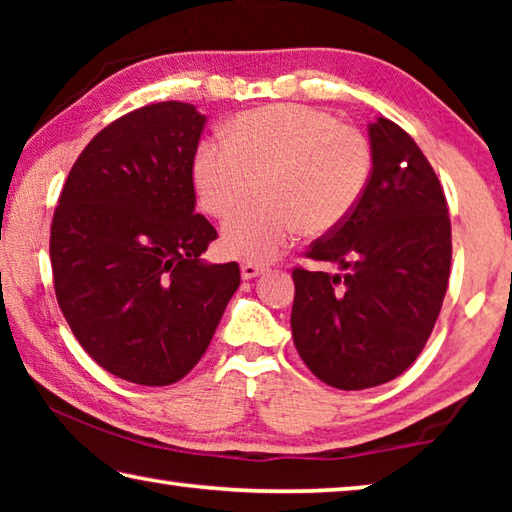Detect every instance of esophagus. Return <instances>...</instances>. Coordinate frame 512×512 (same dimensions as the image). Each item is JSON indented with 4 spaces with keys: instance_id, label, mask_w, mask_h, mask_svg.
<instances>
[{
    "instance_id": "34e87169",
    "label": "esophagus",
    "mask_w": 512,
    "mask_h": 512,
    "mask_svg": "<svg viewBox=\"0 0 512 512\" xmlns=\"http://www.w3.org/2000/svg\"><path fill=\"white\" fill-rule=\"evenodd\" d=\"M264 271H266L264 264H253V262L241 264V277H244V280H253V277L262 275Z\"/></svg>"
}]
</instances>
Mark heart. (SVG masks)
<instances>
[{
  "mask_svg": "<svg viewBox=\"0 0 512 512\" xmlns=\"http://www.w3.org/2000/svg\"><path fill=\"white\" fill-rule=\"evenodd\" d=\"M225 142H203L192 162L194 189L214 219L237 212L262 180L266 203L223 225L221 246L244 262H268L302 230L327 235L350 219L370 180V146L329 112L280 103L241 112Z\"/></svg>",
  "mask_w": 512,
  "mask_h": 512,
  "instance_id": "heart-1",
  "label": "heart"
}]
</instances>
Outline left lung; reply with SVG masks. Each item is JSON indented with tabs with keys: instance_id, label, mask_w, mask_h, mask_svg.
Returning <instances> with one entry per match:
<instances>
[{
	"instance_id": "obj_1",
	"label": "left lung",
	"mask_w": 512,
	"mask_h": 512,
	"mask_svg": "<svg viewBox=\"0 0 512 512\" xmlns=\"http://www.w3.org/2000/svg\"><path fill=\"white\" fill-rule=\"evenodd\" d=\"M368 137L366 194L307 253L341 273L293 271V343L307 368L341 391L386 384L418 359L452 264V223L429 160L391 119L368 124Z\"/></svg>"
}]
</instances>
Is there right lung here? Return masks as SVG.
<instances>
[{"label": "right lung", "instance_id": "obj_1", "mask_svg": "<svg viewBox=\"0 0 512 512\" xmlns=\"http://www.w3.org/2000/svg\"><path fill=\"white\" fill-rule=\"evenodd\" d=\"M207 117L162 101L112 121L85 146L51 221L60 311L112 375L169 386L210 345L241 275L201 255L216 230L196 214L192 162Z\"/></svg>", "mask_w": 512, "mask_h": 512}]
</instances>
